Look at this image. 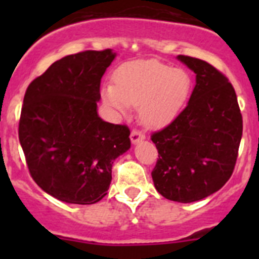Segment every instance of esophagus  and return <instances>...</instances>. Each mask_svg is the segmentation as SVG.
Instances as JSON below:
<instances>
[{
	"label": "esophagus",
	"instance_id": "obj_1",
	"mask_svg": "<svg viewBox=\"0 0 259 259\" xmlns=\"http://www.w3.org/2000/svg\"><path fill=\"white\" fill-rule=\"evenodd\" d=\"M144 139H145V135H144L143 132L139 131V130H134V131L131 132V141H132V144L139 143V141L144 140Z\"/></svg>",
	"mask_w": 259,
	"mask_h": 259
}]
</instances>
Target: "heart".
Segmentation results:
<instances>
[{"label": "heart", "mask_w": 259, "mask_h": 259, "mask_svg": "<svg viewBox=\"0 0 259 259\" xmlns=\"http://www.w3.org/2000/svg\"><path fill=\"white\" fill-rule=\"evenodd\" d=\"M115 84L102 88V100L109 107L125 113L139 106L146 127H163L172 122L188 101L192 79L182 68H172L155 59L128 62L115 72Z\"/></svg>", "instance_id": "heart-1"}]
</instances>
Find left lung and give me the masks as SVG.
Wrapping results in <instances>:
<instances>
[{
    "mask_svg": "<svg viewBox=\"0 0 259 259\" xmlns=\"http://www.w3.org/2000/svg\"><path fill=\"white\" fill-rule=\"evenodd\" d=\"M196 74V87L179 115L152 134L158 159L155 189L176 202H194L231 178L242 136L236 92L227 76L202 59L178 56Z\"/></svg>",
    "mask_w": 259,
    "mask_h": 259,
    "instance_id": "1",
    "label": "left lung"
}]
</instances>
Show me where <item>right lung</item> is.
I'll return each instance as SVG.
<instances>
[{"mask_svg":"<svg viewBox=\"0 0 259 259\" xmlns=\"http://www.w3.org/2000/svg\"><path fill=\"white\" fill-rule=\"evenodd\" d=\"M115 56L105 49L63 57L32 80L24 95L18 134L29 174L63 202L102 200L114 159L131 148L130 128L97 114L101 77Z\"/></svg>","mask_w":259,"mask_h":259,"instance_id":"1","label":"right lung"}]
</instances>
